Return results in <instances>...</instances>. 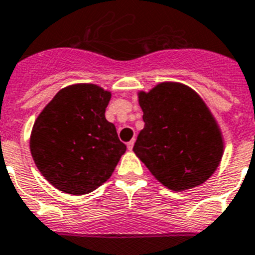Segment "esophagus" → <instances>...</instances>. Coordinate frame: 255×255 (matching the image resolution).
I'll list each match as a JSON object with an SVG mask.
<instances>
[{"label":"esophagus","instance_id":"esophagus-1","mask_svg":"<svg viewBox=\"0 0 255 255\" xmlns=\"http://www.w3.org/2000/svg\"><path fill=\"white\" fill-rule=\"evenodd\" d=\"M134 143H135V139H131L130 140L126 146H128V150H132V147H134Z\"/></svg>","mask_w":255,"mask_h":255}]
</instances>
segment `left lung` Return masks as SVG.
Segmentation results:
<instances>
[{"label": "left lung", "instance_id": "1", "mask_svg": "<svg viewBox=\"0 0 255 255\" xmlns=\"http://www.w3.org/2000/svg\"><path fill=\"white\" fill-rule=\"evenodd\" d=\"M144 128L132 151L165 188L184 191L211 177L224 152L215 117L194 90L163 82L138 92Z\"/></svg>", "mask_w": 255, "mask_h": 255}]
</instances>
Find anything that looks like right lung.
Listing matches in <instances>:
<instances>
[{"mask_svg": "<svg viewBox=\"0 0 255 255\" xmlns=\"http://www.w3.org/2000/svg\"><path fill=\"white\" fill-rule=\"evenodd\" d=\"M112 94L98 85L62 88L37 116L29 150L37 169L60 191L88 194L112 176L126 151L105 119Z\"/></svg>", "mask_w": 255, "mask_h": 255, "instance_id": "obj_1", "label": "right lung"}]
</instances>
